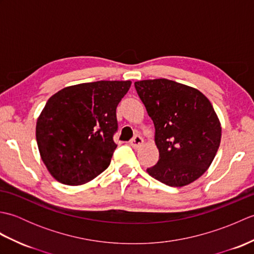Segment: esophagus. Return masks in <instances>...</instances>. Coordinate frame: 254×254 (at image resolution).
<instances>
[{"label":"esophagus","instance_id":"esophagus-1","mask_svg":"<svg viewBox=\"0 0 254 254\" xmlns=\"http://www.w3.org/2000/svg\"><path fill=\"white\" fill-rule=\"evenodd\" d=\"M143 143H144V139H143L142 136H139V135H135V136H134V137L131 139V142H130L131 146L134 147V148L141 147L142 145H143Z\"/></svg>","mask_w":254,"mask_h":254}]
</instances>
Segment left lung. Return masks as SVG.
I'll return each instance as SVG.
<instances>
[{"instance_id": "left-lung-1", "label": "left lung", "mask_w": 254, "mask_h": 254, "mask_svg": "<svg viewBox=\"0 0 254 254\" xmlns=\"http://www.w3.org/2000/svg\"><path fill=\"white\" fill-rule=\"evenodd\" d=\"M155 126L159 159L149 176L169 187L198 179L216 156L222 126L210 101L196 88L157 78L134 83Z\"/></svg>"}]
</instances>
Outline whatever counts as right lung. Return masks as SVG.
Listing matches in <instances>:
<instances>
[{"mask_svg":"<svg viewBox=\"0 0 254 254\" xmlns=\"http://www.w3.org/2000/svg\"><path fill=\"white\" fill-rule=\"evenodd\" d=\"M131 80H99L59 90L37 119L36 139L48 171L66 186H82L110 165L117 144L116 109Z\"/></svg>","mask_w":254,"mask_h":254,"instance_id":"1","label":"right lung"}]
</instances>
